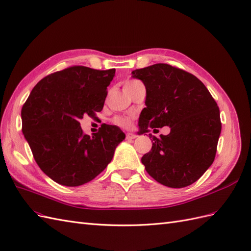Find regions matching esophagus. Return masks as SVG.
I'll return each mask as SVG.
<instances>
[{
	"label": "esophagus",
	"mask_w": 251,
	"mask_h": 251,
	"mask_svg": "<svg viewBox=\"0 0 251 251\" xmlns=\"http://www.w3.org/2000/svg\"><path fill=\"white\" fill-rule=\"evenodd\" d=\"M134 138H137V134H134V133H132V132H128V133L126 134V139L132 140V139H134Z\"/></svg>",
	"instance_id": "34e87169"
}]
</instances>
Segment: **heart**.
<instances>
[{"mask_svg":"<svg viewBox=\"0 0 251 251\" xmlns=\"http://www.w3.org/2000/svg\"><path fill=\"white\" fill-rule=\"evenodd\" d=\"M137 83H140V81L136 79H129L125 81L124 86H132V85H137ZM113 123L122 128H128L131 125V119L128 117H117L113 119Z\"/></svg>","mask_w":251,"mask_h":251,"instance_id":"heart-1","label":"heart"}]
</instances>
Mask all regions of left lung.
<instances>
[{"label":"left lung","mask_w":251,"mask_h":251,"mask_svg":"<svg viewBox=\"0 0 251 251\" xmlns=\"http://www.w3.org/2000/svg\"><path fill=\"white\" fill-rule=\"evenodd\" d=\"M146 88V107L139 118V133L170 126L168 136L152 140L141 159L156 181L184 188L201 178L213 163L222 130L220 108L196 76L166 63L132 71Z\"/></svg>","instance_id":"left-lung-1"}]
</instances>
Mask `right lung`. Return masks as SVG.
Wrapping results in <instances>:
<instances>
[{"instance_id": "obj_1", "label": "right lung", "mask_w": 251, "mask_h": 251, "mask_svg": "<svg viewBox=\"0 0 251 251\" xmlns=\"http://www.w3.org/2000/svg\"><path fill=\"white\" fill-rule=\"evenodd\" d=\"M115 69L74 66L50 74L31 90L21 110L22 132L41 171L55 182L78 187L100 175L125 139L104 124L92 137L79 121L101 111Z\"/></svg>"}]
</instances>
